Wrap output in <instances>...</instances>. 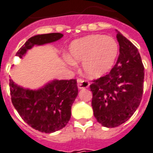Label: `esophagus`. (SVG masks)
<instances>
[{
    "label": "esophagus",
    "mask_w": 153,
    "mask_h": 153,
    "mask_svg": "<svg viewBox=\"0 0 153 153\" xmlns=\"http://www.w3.org/2000/svg\"><path fill=\"white\" fill-rule=\"evenodd\" d=\"M77 82H78V88H88L89 85H90V82L87 80H85L84 78H78L77 79Z\"/></svg>",
    "instance_id": "1"
}]
</instances>
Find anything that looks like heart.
<instances>
[{"label":"heart","mask_w":153,"mask_h":153,"mask_svg":"<svg viewBox=\"0 0 153 153\" xmlns=\"http://www.w3.org/2000/svg\"><path fill=\"white\" fill-rule=\"evenodd\" d=\"M118 45L111 37L92 35L74 40L70 44L68 58L82 62L85 73L92 78L104 75L114 65L118 54Z\"/></svg>","instance_id":"heart-1"}]
</instances>
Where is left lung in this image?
Returning <instances> with one entry per match:
<instances>
[{
    "instance_id": "obj_1",
    "label": "left lung",
    "mask_w": 153,
    "mask_h": 153,
    "mask_svg": "<svg viewBox=\"0 0 153 153\" xmlns=\"http://www.w3.org/2000/svg\"><path fill=\"white\" fill-rule=\"evenodd\" d=\"M117 61L109 73L92 80V108L98 123L116 127L130 119L141 102L144 66L136 46L117 32Z\"/></svg>"
}]
</instances>
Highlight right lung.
I'll list each match as a JSON object with an SVG mask.
<instances>
[{"label": "right lung", "mask_w": 153, "mask_h": 153, "mask_svg": "<svg viewBox=\"0 0 153 153\" xmlns=\"http://www.w3.org/2000/svg\"><path fill=\"white\" fill-rule=\"evenodd\" d=\"M59 33L31 37L17 51L20 58L34 45L61 39ZM11 101L19 115L35 130L50 133L62 129L71 117V109L78 93L76 79L55 80L37 91L24 89L10 79Z\"/></svg>", "instance_id": "1"}]
</instances>
